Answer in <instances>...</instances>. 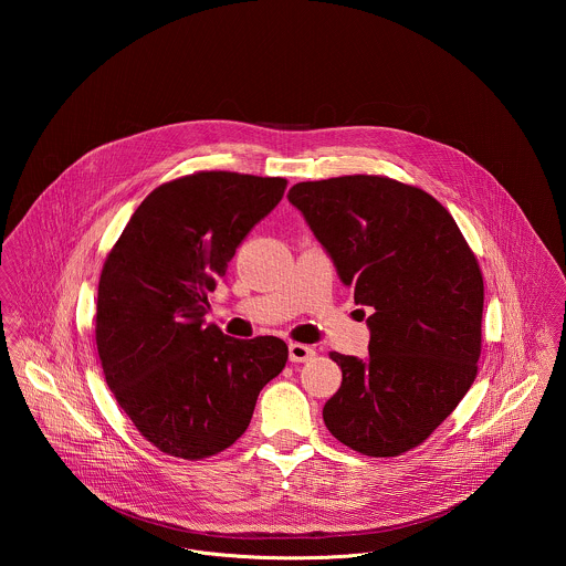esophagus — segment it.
Returning <instances> with one entry per match:
<instances>
[{"label": "esophagus", "instance_id": "esophagus-1", "mask_svg": "<svg viewBox=\"0 0 566 566\" xmlns=\"http://www.w3.org/2000/svg\"><path fill=\"white\" fill-rule=\"evenodd\" d=\"M290 361L292 364H303V361H310L314 355H316V350L312 348V346H305V344H290Z\"/></svg>", "mask_w": 566, "mask_h": 566}]
</instances>
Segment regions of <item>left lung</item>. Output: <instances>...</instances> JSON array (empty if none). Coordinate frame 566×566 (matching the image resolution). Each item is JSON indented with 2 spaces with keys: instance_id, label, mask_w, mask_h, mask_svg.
Listing matches in <instances>:
<instances>
[{
  "instance_id": "1",
  "label": "left lung",
  "mask_w": 566,
  "mask_h": 566,
  "mask_svg": "<svg viewBox=\"0 0 566 566\" xmlns=\"http://www.w3.org/2000/svg\"><path fill=\"white\" fill-rule=\"evenodd\" d=\"M287 198L370 312L366 359L328 353L342 386L324 403V424L357 453L401 455L475 381L484 312L478 259L436 198L392 178L296 182Z\"/></svg>"
}]
</instances>
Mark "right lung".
<instances>
[{
	"label": "right lung",
	"instance_id": "1",
	"mask_svg": "<svg viewBox=\"0 0 566 566\" xmlns=\"http://www.w3.org/2000/svg\"><path fill=\"white\" fill-rule=\"evenodd\" d=\"M285 178L200 171L157 187L113 245L97 285L95 342L119 407L163 453L200 460L250 424L287 361L274 335L235 339L205 323L209 294Z\"/></svg>",
	"mask_w": 566,
	"mask_h": 566
}]
</instances>
